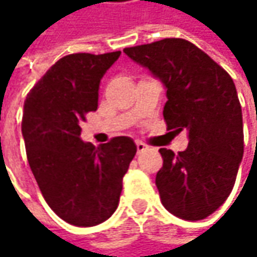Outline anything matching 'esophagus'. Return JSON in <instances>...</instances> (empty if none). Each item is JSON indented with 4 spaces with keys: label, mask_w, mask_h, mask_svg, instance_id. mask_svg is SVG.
<instances>
[{
    "label": "esophagus",
    "mask_w": 257,
    "mask_h": 257,
    "mask_svg": "<svg viewBox=\"0 0 257 257\" xmlns=\"http://www.w3.org/2000/svg\"><path fill=\"white\" fill-rule=\"evenodd\" d=\"M149 147L144 144V143H141V141H137V150H138V153H143V152H146Z\"/></svg>",
    "instance_id": "obj_1"
}]
</instances>
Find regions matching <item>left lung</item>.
I'll list each match as a JSON object with an SVG mask.
<instances>
[{"label":"left lung","mask_w":257,"mask_h":257,"mask_svg":"<svg viewBox=\"0 0 257 257\" xmlns=\"http://www.w3.org/2000/svg\"><path fill=\"white\" fill-rule=\"evenodd\" d=\"M129 58L159 78L167 98L164 119L187 131L189 146L176 155L159 149L164 165L156 186L164 207L184 220H202L229 196L244 153L242 113L231 76L183 38L126 47Z\"/></svg>","instance_id":"1"}]
</instances>
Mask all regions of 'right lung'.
I'll return each instance as SVG.
<instances>
[{
  "label": "right lung",
  "mask_w": 257,
  "mask_h": 257,
  "mask_svg": "<svg viewBox=\"0 0 257 257\" xmlns=\"http://www.w3.org/2000/svg\"><path fill=\"white\" fill-rule=\"evenodd\" d=\"M120 52L64 56L38 80L24 105L26 158L49 207L74 226H95L117 208L137 146L116 137L95 147L80 123L98 108L102 76Z\"/></svg>",
  "instance_id": "add662e5"
}]
</instances>
